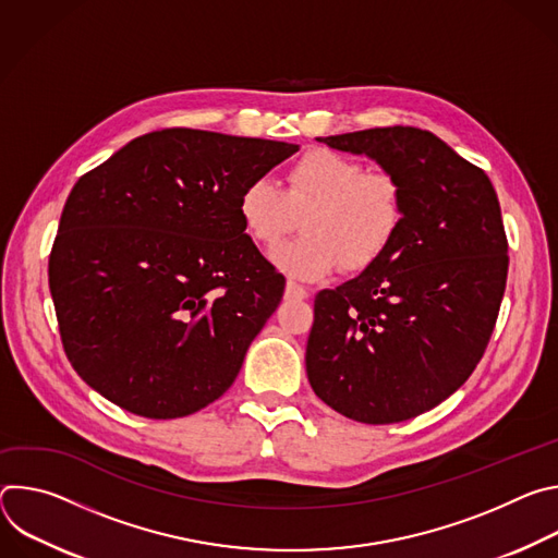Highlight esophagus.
<instances>
[{
  "label": "esophagus",
  "mask_w": 558,
  "mask_h": 558,
  "mask_svg": "<svg viewBox=\"0 0 558 558\" xmlns=\"http://www.w3.org/2000/svg\"><path fill=\"white\" fill-rule=\"evenodd\" d=\"M284 298L287 300H306L308 298V291L304 287H300L298 282L289 280L287 287H284Z\"/></svg>",
  "instance_id": "1"
}]
</instances>
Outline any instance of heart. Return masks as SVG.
<instances>
[{
    "instance_id": "heart-1",
    "label": "heart",
    "mask_w": 558,
    "mask_h": 558,
    "mask_svg": "<svg viewBox=\"0 0 558 558\" xmlns=\"http://www.w3.org/2000/svg\"><path fill=\"white\" fill-rule=\"evenodd\" d=\"M238 216L265 250H274L302 218L304 235L278 247L271 260L293 278L320 280L338 265L349 274L373 267L404 227L407 194L392 172L311 149L289 168L284 192L267 179L247 183L238 196Z\"/></svg>"
}]
</instances>
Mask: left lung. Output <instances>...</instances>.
<instances>
[{
	"label": "left lung",
	"mask_w": 558,
	"mask_h": 558,
	"mask_svg": "<svg viewBox=\"0 0 558 558\" xmlns=\"http://www.w3.org/2000/svg\"><path fill=\"white\" fill-rule=\"evenodd\" d=\"M317 141L366 154L404 185L392 247L315 295L306 375L320 400L362 424H397L450 397L480 364L508 280L497 192L428 130L373 128Z\"/></svg>",
	"instance_id": "left-lung-1"
}]
</instances>
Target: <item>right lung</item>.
Instances as JSON below:
<instances>
[{
  "instance_id": "add662e5",
  "label": "right lung",
  "mask_w": 558,
  "mask_h": 558,
  "mask_svg": "<svg viewBox=\"0 0 558 558\" xmlns=\"http://www.w3.org/2000/svg\"><path fill=\"white\" fill-rule=\"evenodd\" d=\"M295 151L282 141L168 128L130 141L74 183L48 282L78 377L149 420L218 400L284 291L243 229L238 196Z\"/></svg>"
}]
</instances>
